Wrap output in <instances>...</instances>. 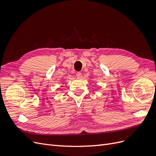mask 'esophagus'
I'll list each match as a JSON object with an SVG mask.
<instances>
[{
    "mask_svg": "<svg viewBox=\"0 0 156 156\" xmlns=\"http://www.w3.org/2000/svg\"><path fill=\"white\" fill-rule=\"evenodd\" d=\"M76 77L78 78V79H80L82 77V73L81 72H77L76 73Z\"/></svg>",
    "mask_w": 156,
    "mask_h": 156,
    "instance_id": "esophagus-1",
    "label": "esophagus"
}]
</instances>
